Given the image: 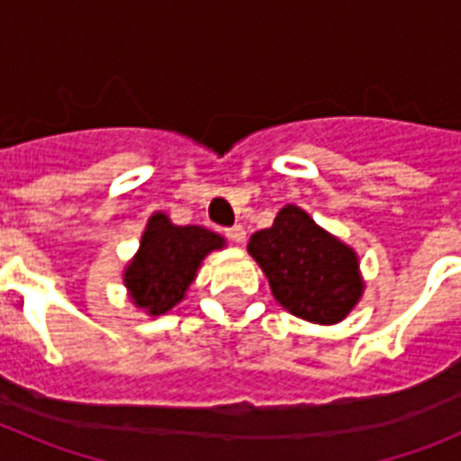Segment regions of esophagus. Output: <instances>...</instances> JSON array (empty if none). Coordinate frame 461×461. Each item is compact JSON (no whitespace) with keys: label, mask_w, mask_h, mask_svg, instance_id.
Listing matches in <instances>:
<instances>
[{"label":"esophagus","mask_w":461,"mask_h":461,"mask_svg":"<svg viewBox=\"0 0 461 461\" xmlns=\"http://www.w3.org/2000/svg\"><path fill=\"white\" fill-rule=\"evenodd\" d=\"M226 238L235 244H242L244 238H247V230H244V228L238 223V226H233V228H226Z\"/></svg>","instance_id":"esophagus-1"}]
</instances>
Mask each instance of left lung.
<instances>
[{
  "instance_id": "left-lung-1",
  "label": "left lung",
  "mask_w": 461,
  "mask_h": 461,
  "mask_svg": "<svg viewBox=\"0 0 461 461\" xmlns=\"http://www.w3.org/2000/svg\"><path fill=\"white\" fill-rule=\"evenodd\" d=\"M249 254L263 267L281 307L312 323H337L362 293L356 251L286 205L275 223L251 235Z\"/></svg>"
}]
</instances>
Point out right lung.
<instances>
[{
  "mask_svg": "<svg viewBox=\"0 0 461 461\" xmlns=\"http://www.w3.org/2000/svg\"><path fill=\"white\" fill-rule=\"evenodd\" d=\"M223 238L201 226H175L166 214H154L142 233L140 251L124 272L133 303L149 313H164L180 303L201 260L221 249Z\"/></svg>",
  "mask_w": 461,
  "mask_h": 461,
  "instance_id": "right-lung-1",
  "label": "right lung"
}]
</instances>
